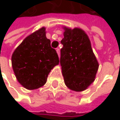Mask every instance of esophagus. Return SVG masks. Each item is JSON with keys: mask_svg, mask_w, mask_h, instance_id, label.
<instances>
[{"mask_svg": "<svg viewBox=\"0 0 120 120\" xmlns=\"http://www.w3.org/2000/svg\"><path fill=\"white\" fill-rule=\"evenodd\" d=\"M56 51H57V53L58 56L60 57V49H59V48H57Z\"/></svg>", "mask_w": 120, "mask_h": 120, "instance_id": "1", "label": "esophagus"}]
</instances>
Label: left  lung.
<instances>
[{
    "label": "left lung",
    "instance_id": "obj_1",
    "mask_svg": "<svg viewBox=\"0 0 120 120\" xmlns=\"http://www.w3.org/2000/svg\"><path fill=\"white\" fill-rule=\"evenodd\" d=\"M63 28L60 65L64 82L69 89L83 91L94 81L99 65L86 32L80 28Z\"/></svg>",
    "mask_w": 120,
    "mask_h": 120
}]
</instances>
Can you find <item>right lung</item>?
<instances>
[{
  "label": "right lung",
  "mask_w": 120,
  "mask_h": 120,
  "mask_svg": "<svg viewBox=\"0 0 120 120\" xmlns=\"http://www.w3.org/2000/svg\"><path fill=\"white\" fill-rule=\"evenodd\" d=\"M12 68L19 83L28 90L43 86L52 69L59 64L56 50L42 27L26 37L11 57Z\"/></svg>",
  "instance_id": "obj_1"
}]
</instances>
